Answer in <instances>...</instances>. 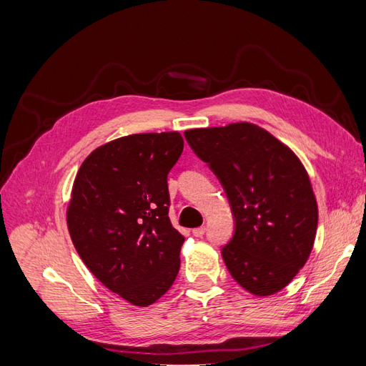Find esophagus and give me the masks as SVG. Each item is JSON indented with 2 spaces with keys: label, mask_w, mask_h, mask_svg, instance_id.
Returning <instances> with one entry per match:
<instances>
[{
  "label": "esophagus",
  "mask_w": 366,
  "mask_h": 366,
  "mask_svg": "<svg viewBox=\"0 0 366 366\" xmlns=\"http://www.w3.org/2000/svg\"><path fill=\"white\" fill-rule=\"evenodd\" d=\"M204 232H206V227H204V226L197 227V229H192V235H194V237H198V238H202V237L204 235Z\"/></svg>",
  "instance_id": "1"
}]
</instances>
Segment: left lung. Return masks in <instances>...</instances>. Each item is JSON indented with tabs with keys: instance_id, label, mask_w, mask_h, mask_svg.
<instances>
[{
	"instance_id": "1",
	"label": "left lung",
	"mask_w": 366,
	"mask_h": 366,
	"mask_svg": "<svg viewBox=\"0 0 366 366\" xmlns=\"http://www.w3.org/2000/svg\"><path fill=\"white\" fill-rule=\"evenodd\" d=\"M184 137L218 177L235 217L221 252L232 278L254 296L278 293L304 267L316 238L317 203L302 162L249 122L187 129Z\"/></svg>"
}]
</instances>
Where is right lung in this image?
<instances>
[{
    "instance_id": "right-lung-1",
    "label": "right lung",
    "mask_w": 366,
    "mask_h": 366,
    "mask_svg": "<svg viewBox=\"0 0 366 366\" xmlns=\"http://www.w3.org/2000/svg\"><path fill=\"white\" fill-rule=\"evenodd\" d=\"M180 132H145L96 148L81 164L67 226L81 259L107 289L148 307L171 289L184 237L168 217V174Z\"/></svg>"
}]
</instances>
